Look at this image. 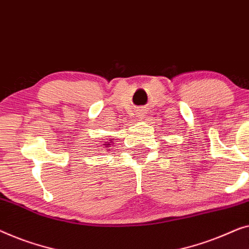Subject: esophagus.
Here are the masks:
<instances>
[{
    "label": "esophagus",
    "mask_w": 249,
    "mask_h": 249,
    "mask_svg": "<svg viewBox=\"0 0 249 249\" xmlns=\"http://www.w3.org/2000/svg\"><path fill=\"white\" fill-rule=\"evenodd\" d=\"M138 114H139V116H142V115H143V114H142V111H141V110H140V111H138Z\"/></svg>",
    "instance_id": "obj_1"
}]
</instances>
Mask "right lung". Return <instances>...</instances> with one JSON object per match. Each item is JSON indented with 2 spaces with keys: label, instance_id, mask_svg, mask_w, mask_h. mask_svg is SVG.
Segmentation results:
<instances>
[{
  "label": "right lung",
  "instance_id": "1",
  "mask_svg": "<svg viewBox=\"0 0 249 249\" xmlns=\"http://www.w3.org/2000/svg\"><path fill=\"white\" fill-rule=\"evenodd\" d=\"M110 143H114V142H113V141H111V140H110V142H108V143H107V144H104V145H107V148H109Z\"/></svg>",
  "mask_w": 249,
  "mask_h": 249
}]
</instances>
